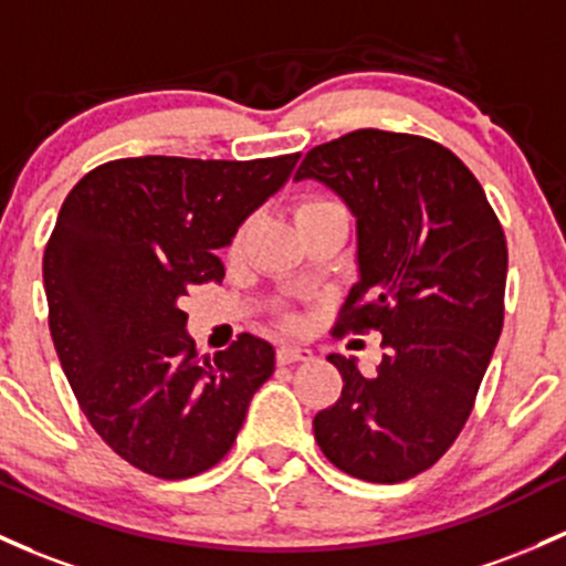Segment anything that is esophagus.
Masks as SVG:
<instances>
[{
    "label": "esophagus",
    "mask_w": 566,
    "mask_h": 566,
    "mask_svg": "<svg viewBox=\"0 0 566 566\" xmlns=\"http://www.w3.org/2000/svg\"><path fill=\"white\" fill-rule=\"evenodd\" d=\"M276 359L282 365L308 363V359H314V354H312V349H303V346H282V349L276 352Z\"/></svg>",
    "instance_id": "esophagus-1"
}]
</instances>
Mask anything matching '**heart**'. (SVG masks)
Segmentation results:
<instances>
[{
	"instance_id": "heart-1",
	"label": "heart",
	"mask_w": 566,
	"mask_h": 566,
	"mask_svg": "<svg viewBox=\"0 0 566 566\" xmlns=\"http://www.w3.org/2000/svg\"><path fill=\"white\" fill-rule=\"evenodd\" d=\"M331 212H344V207H340L335 198H327V196H303L301 201L295 203V222L301 226V222L306 220H314V217H322V214H331ZM247 233H250V226H241L239 231H235L233 241H231V254H239L244 250V241H247Z\"/></svg>"
}]
</instances>
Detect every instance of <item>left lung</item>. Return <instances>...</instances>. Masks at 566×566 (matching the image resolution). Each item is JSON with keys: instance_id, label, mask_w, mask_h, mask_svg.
Wrapping results in <instances>:
<instances>
[{"instance_id": "left-lung-1", "label": "left lung", "mask_w": 566, "mask_h": 566, "mask_svg": "<svg viewBox=\"0 0 566 566\" xmlns=\"http://www.w3.org/2000/svg\"><path fill=\"white\" fill-rule=\"evenodd\" d=\"M295 179L327 185L357 217L359 282L333 331H378L384 346L374 376L327 357L344 389L314 438L344 473L408 481L475 406L505 319V231L473 171L424 136L359 128L308 150Z\"/></svg>"}]
</instances>
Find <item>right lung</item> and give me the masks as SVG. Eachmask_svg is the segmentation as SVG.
Segmentation results:
<instances>
[{
    "mask_svg": "<svg viewBox=\"0 0 566 566\" xmlns=\"http://www.w3.org/2000/svg\"><path fill=\"white\" fill-rule=\"evenodd\" d=\"M297 158L109 160L61 207L42 258L53 346L85 419L142 473L179 481L214 468L273 374V346L250 333L198 354L182 297L222 282L217 250Z\"/></svg>",
    "mask_w": 566,
    "mask_h": 566,
    "instance_id": "right-lung-1",
    "label": "right lung"
}]
</instances>
